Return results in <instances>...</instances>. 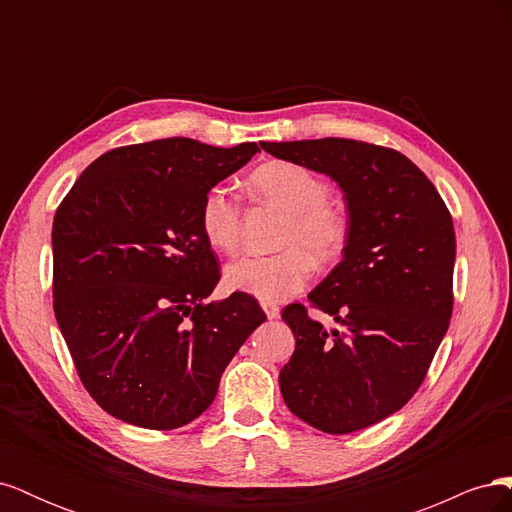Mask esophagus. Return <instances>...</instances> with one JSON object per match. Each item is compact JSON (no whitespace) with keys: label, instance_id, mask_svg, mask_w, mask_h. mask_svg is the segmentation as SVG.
<instances>
[{"label":"esophagus","instance_id":"34e87169","mask_svg":"<svg viewBox=\"0 0 512 512\" xmlns=\"http://www.w3.org/2000/svg\"><path fill=\"white\" fill-rule=\"evenodd\" d=\"M262 309H265V314H267L269 320L280 318V307H277L275 303H262Z\"/></svg>","mask_w":512,"mask_h":512}]
</instances>
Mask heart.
Here are the masks:
<instances>
[{
  "label": "heart",
  "mask_w": 512,
  "mask_h": 512,
  "mask_svg": "<svg viewBox=\"0 0 512 512\" xmlns=\"http://www.w3.org/2000/svg\"><path fill=\"white\" fill-rule=\"evenodd\" d=\"M252 190L288 213L282 228V252L243 256L226 267V284L262 303H280L301 292L314 265L331 267L348 250L350 215L329 203L331 190L312 170L284 160L258 166L250 175ZM205 241L220 252H235L239 243V200L226 185H211L198 207Z\"/></svg>",
  "instance_id": "heart-1"
}]
</instances>
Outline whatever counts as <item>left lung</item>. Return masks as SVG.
Listing matches in <instances>:
<instances>
[{
    "label": "left lung",
    "mask_w": 512,
    "mask_h": 512,
    "mask_svg": "<svg viewBox=\"0 0 512 512\" xmlns=\"http://www.w3.org/2000/svg\"><path fill=\"white\" fill-rule=\"evenodd\" d=\"M329 175L346 194L344 260L282 318L297 348L280 371L286 406L324 433H352L404 408L423 384L453 314L455 228L433 183L404 153L352 138L260 143Z\"/></svg>",
    "instance_id": "8db88e82"
}]
</instances>
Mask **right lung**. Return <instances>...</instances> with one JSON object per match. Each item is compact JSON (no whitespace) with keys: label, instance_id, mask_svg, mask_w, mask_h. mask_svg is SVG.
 <instances>
[{"label":"right lung","instance_id":"add662e5","mask_svg":"<svg viewBox=\"0 0 512 512\" xmlns=\"http://www.w3.org/2000/svg\"><path fill=\"white\" fill-rule=\"evenodd\" d=\"M192 138L126 145L91 162L53 220V309L96 404L145 429L203 414L250 333L258 301L220 282L198 226L203 194L252 160Z\"/></svg>","mask_w":512,"mask_h":512}]
</instances>
